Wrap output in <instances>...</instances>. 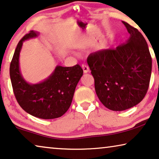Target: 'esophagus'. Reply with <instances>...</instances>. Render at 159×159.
<instances>
[{
    "label": "esophagus",
    "instance_id": "1",
    "mask_svg": "<svg viewBox=\"0 0 159 159\" xmlns=\"http://www.w3.org/2000/svg\"><path fill=\"white\" fill-rule=\"evenodd\" d=\"M82 70H83V72H84V73H87V72H89V67H88V66L86 65V64H82Z\"/></svg>",
    "mask_w": 159,
    "mask_h": 159
}]
</instances>
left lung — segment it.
Instances as JSON below:
<instances>
[{"label":"left lung","mask_w":159,"mask_h":159,"mask_svg":"<svg viewBox=\"0 0 159 159\" xmlns=\"http://www.w3.org/2000/svg\"><path fill=\"white\" fill-rule=\"evenodd\" d=\"M129 38L114 49L92 53L87 64L95 79L100 102L108 109L122 111L144 98L150 82L152 59L148 44L139 30L122 21Z\"/></svg>","instance_id":"1"}]
</instances>
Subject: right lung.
<instances>
[{"mask_svg": "<svg viewBox=\"0 0 159 159\" xmlns=\"http://www.w3.org/2000/svg\"><path fill=\"white\" fill-rule=\"evenodd\" d=\"M39 35V32L31 31L18 42L10 65L11 84L18 104L26 112L41 119L57 118L70 108L83 70L79 64L70 67L57 65L43 81L26 82L20 70V52L24 41Z\"/></svg>", "mask_w": 159, "mask_h": 159, "instance_id": "1", "label": "right lung"}]
</instances>
